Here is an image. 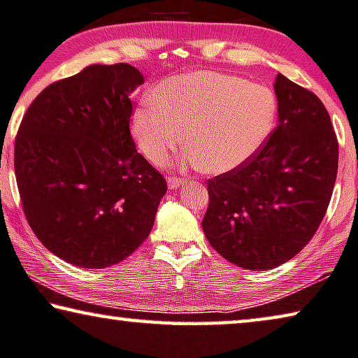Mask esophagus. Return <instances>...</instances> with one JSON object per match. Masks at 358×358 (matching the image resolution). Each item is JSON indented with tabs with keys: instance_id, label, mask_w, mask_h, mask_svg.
I'll return each mask as SVG.
<instances>
[{
	"instance_id": "1",
	"label": "esophagus",
	"mask_w": 358,
	"mask_h": 358,
	"mask_svg": "<svg viewBox=\"0 0 358 358\" xmlns=\"http://www.w3.org/2000/svg\"><path fill=\"white\" fill-rule=\"evenodd\" d=\"M185 178H178V177H170L169 180H167V183H169V188L170 189H177V188H180L181 185L185 183Z\"/></svg>"
}]
</instances>
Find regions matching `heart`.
Returning <instances> with one entry per match:
<instances>
[{"mask_svg":"<svg viewBox=\"0 0 358 358\" xmlns=\"http://www.w3.org/2000/svg\"><path fill=\"white\" fill-rule=\"evenodd\" d=\"M149 103L133 115V135L148 161L165 164L186 138L191 161L210 173L248 162L270 136L278 114L271 88L210 71L165 78Z\"/></svg>","mask_w":358,"mask_h":358,"instance_id":"1","label":"heart"}]
</instances>
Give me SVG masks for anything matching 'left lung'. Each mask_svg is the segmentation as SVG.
Here are the masks:
<instances>
[{
  "label": "left lung",
  "instance_id": "1",
  "mask_svg": "<svg viewBox=\"0 0 358 358\" xmlns=\"http://www.w3.org/2000/svg\"><path fill=\"white\" fill-rule=\"evenodd\" d=\"M278 125L239 167L207 180L202 228L210 246L246 270L294 257L317 233L331 201L339 145L315 93L278 73Z\"/></svg>",
  "mask_w": 358,
  "mask_h": 358
}]
</instances>
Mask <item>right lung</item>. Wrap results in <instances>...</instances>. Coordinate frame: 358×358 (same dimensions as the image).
<instances>
[{"label": "right lung", "mask_w": 358, "mask_h": 358, "mask_svg": "<svg viewBox=\"0 0 358 358\" xmlns=\"http://www.w3.org/2000/svg\"><path fill=\"white\" fill-rule=\"evenodd\" d=\"M141 83L130 64H96L46 87L20 122L14 170L25 218L72 265L125 260L149 236L167 193L130 131V94Z\"/></svg>", "instance_id": "obj_1"}]
</instances>
